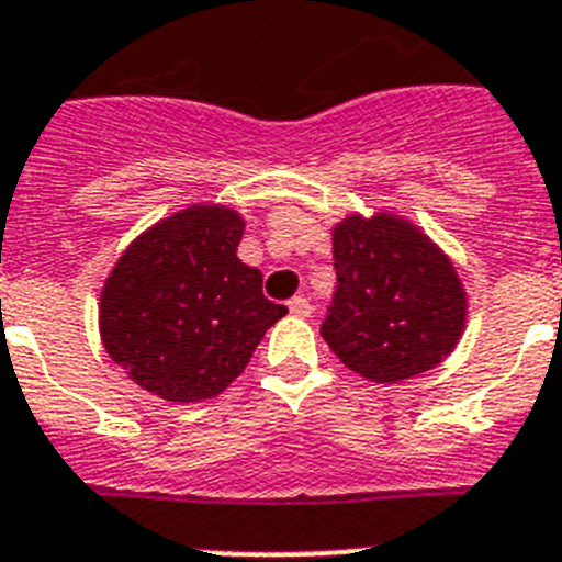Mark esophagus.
<instances>
[{
	"label": "esophagus",
	"instance_id": "1",
	"mask_svg": "<svg viewBox=\"0 0 562 562\" xmlns=\"http://www.w3.org/2000/svg\"><path fill=\"white\" fill-rule=\"evenodd\" d=\"M288 311L294 316H308L311 314V302L305 296H294V300H288Z\"/></svg>",
	"mask_w": 562,
	"mask_h": 562
}]
</instances>
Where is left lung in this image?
<instances>
[{"mask_svg": "<svg viewBox=\"0 0 562 562\" xmlns=\"http://www.w3.org/2000/svg\"><path fill=\"white\" fill-rule=\"evenodd\" d=\"M336 294L322 339L375 384H398L441 364L467 330L470 300L422 226L387 209L345 214L330 232Z\"/></svg>", "mask_w": 562, "mask_h": 562, "instance_id": "obj_1", "label": "left lung"}]
</instances>
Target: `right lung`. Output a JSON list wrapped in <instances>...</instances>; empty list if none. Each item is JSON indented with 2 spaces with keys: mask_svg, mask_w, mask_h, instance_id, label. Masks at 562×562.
<instances>
[{
  "mask_svg": "<svg viewBox=\"0 0 562 562\" xmlns=\"http://www.w3.org/2000/svg\"><path fill=\"white\" fill-rule=\"evenodd\" d=\"M243 232L237 209L192 203L121 251L101 288L99 334L140 390L172 404L221 396L288 314L237 257Z\"/></svg>",
  "mask_w": 562,
  "mask_h": 562,
  "instance_id": "right-lung-1",
  "label": "right lung"
}]
</instances>
